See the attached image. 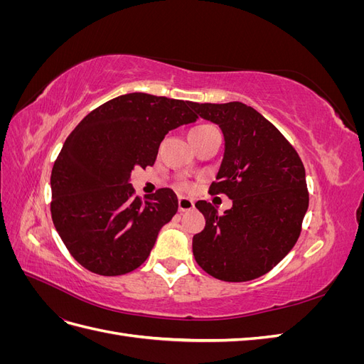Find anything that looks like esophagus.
<instances>
[{"label":"esophagus","mask_w":364,"mask_h":364,"mask_svg":"<svg viewBox=\"0 0 364 364\" xmlns=\"http://www.w3.org/2000/svg\"><path fill=\"white\" fill-rule=\"evenodd\" d=\"M193 208H194L193 199H188V197H179V211L181 213L191 211Z\"/></svg>","instance_id":"1"}]
</instances>
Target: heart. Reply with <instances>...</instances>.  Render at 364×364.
Instances as JSON below:
<instances>
[{
    "instance_id": "b5f03b06",
    "label": "heart",
    "mask_w": 364,
    "mask_h": 364,
    "mask_svg": "<svg viewBox=\"0 0 364 364\" xmlns=\"http://www.w3.org/2000/svg\"><path fill=\"white\" fill-rule=\"evenodd\" d=\"M202 127H209V126H208V124H203V126H199V127H194V129H202ZM194 129H193V130H194ZM185 188H186V185H185Z\"/></svg>"
}]
</instances>
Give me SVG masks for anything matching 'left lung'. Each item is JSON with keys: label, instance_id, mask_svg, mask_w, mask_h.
Returning a JSON list of instances; mask_svg holds the SVG:
<instances>
[{"label": "left lung", "instance_id": "obj_1", "mask_svg": "<svg viewBox=\"0 0 364 364\" xmlns=\"http://www.w3.org/2000/svg\"><path fill=\"white\" fill-rule=\"evenodd\" d=\"M190 106L223 132V159L209 191L232 200L223 214L206 200L196 203L206 225L193 237L194 258L217 279L259 278L299 238L308 209L304 164L281 132L253 107L240 102Z\"/></svg>", "mask_w": 364, "mask_h": 364}]
</instances>
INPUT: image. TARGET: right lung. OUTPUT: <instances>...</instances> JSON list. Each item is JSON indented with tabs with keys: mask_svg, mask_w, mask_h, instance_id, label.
Segmentation results:
<instances>
[{
	"mask_svg": "<svg viewBox=\"0 0 364 364\" xmlns=\"http://www.w3.org/2000/svg\"><path fill=\"white\" fill-rule=\"evenodd\" d=\"M191 102L144 92L119 95L87 114L51 171V217L73 258L97 274L138 269L161 228L178 213V196L161 188L142 202L130 174L158 156L170 130L194 123Z\"/></svg>",
	"mask_w": 364,
	"mask_h": 364,
	"instance_id": "obj_1",
	"label": "right lung"
}]
</instances>
